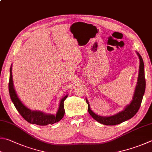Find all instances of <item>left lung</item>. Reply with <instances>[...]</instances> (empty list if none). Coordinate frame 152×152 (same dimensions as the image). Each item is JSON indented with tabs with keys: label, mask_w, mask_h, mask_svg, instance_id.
<instances>
[{
	"label": "left lung",
	"mask_w": 152,
	"mask_h": 152,
	"mask_svg": "<svg viewBox=\"0 0 152 152\" xmlns=\"http://www.w3.org/2000/svg\"><path fill=\"white\" fill-rule=\"evenodd\" d=\"M137 55H138L140 59V66H139V73L138 81H137V84L134 91V93L133 95L132 100L129 104L126 106L124 110L119 112L116 114L112 115L110 116H101L97 115L95 113L91 110L90 104L88 103V100L86 99V102L88 104V111L90 115L93 118L99 122L101 124L108 125V126H113L121 124V123L126 121L130 119L131 118L135 115L138 111L139 108L141 105L142 101L143 96L145 93V73H144V64L142 58L140 53L136 51Z\"/></svg>",
	"instance_id": "8db88e82"
}]
</instances>
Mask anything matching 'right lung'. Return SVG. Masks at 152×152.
I'll return each mask as SVG.
<instances>
[{"mask_svg":"<svg viewBox=\"0 0 152 152\" xmlns=\"http://www.w3.org/2000/svg\"><path fill=\"white\" fill-rule=\"evenodd\" d=\"M8 90L12 102L16 107L18 113L25 119L26 121L30 124H35L39 126H46L48 124H53L54 123L61 121L65 114L64 109V101L67 97V95L64 96L61 99L59 102L58 110L56 115L51 114H45L44 112L39 110H31L23 104L22 102L18 98L17 93L14 87L12 73V65L10 68V79L8 83Z\"/></svg>","mask_w":152,"mask_h":152,"instance_id":"right-lung-1","label":"right lung"}]
</instances>
